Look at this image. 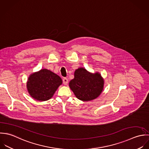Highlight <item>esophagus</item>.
<instances>
[{
	"mask_svg": "<svg viewBox=\"0 0 149 149\" xmlns=\"http://www.w3.org/2000/svg\"><path fill=\"white\" fill-rule=\"evenodd\" d=\"M68 81L67 78H64L63 79V83L64 85H67L68 84Z\"/></svg>",
	"mask_w": 149,
	"mask_h": 149,
	"instance_id": "34e87169",
	"label": "esophagus"
}]
</instances>
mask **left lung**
<instances>
[{
	"label": "left lung",
	"instance_id": "obj_1",
	"mask_svg": "<svg viewBox=\"0 0 149 149\" xmlns=\"http://www.w3.org/2000/svg\"><path fill=\"white\" fill-rule=\"evenodd\" d=\"M69 86L78 99L88 101L101 93L104 80L100 74H91L85 68H79L75 71L74 78L70 81Z\"/></svg>",
	"mask_w": 149,
	"mask_h": 149
}]
</instances>
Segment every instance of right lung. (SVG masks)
Wrapping results in <instances>:
<instances>
[{"instance_id": "1", "label": "right lung", "mask_w": 149, "mask_h": 149, "mask_svg": "<svg viewBox=\"0 0 149 149\" xmlns=\"http://www.w3.org/2000/svg\"><path fill=\"white\" fill-rule=\"evenodd\" d=\"M61 84L59 76L50 70L42 69L30 75L27 88L33 98L44 101L50 99Z\"/></svg>"}]
</instances>
